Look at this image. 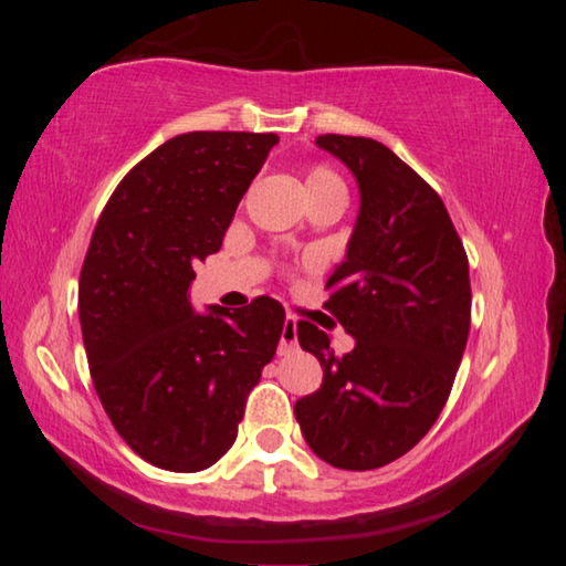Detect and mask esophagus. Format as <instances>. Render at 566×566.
Segmentation results:
<instances>
[{
  "label": "esophagus",
  "instance_id": "obj_1",
  "mask_svg": "<svg viewBox=\"0 0 566 566\" xmlns=\"http://www.w3.org/2000/svg\"><path fill=\"white\" fill-rule=\"evenodd\" d=\"M296 349V319L292 314H286L282 324V337H280V354H290Z\"/></svg>",
  "mask_w": 566,
  "mask_h": 566
}]
</instances>
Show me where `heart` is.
I'll return each mask as SVG.
<instances>
[{
    "label": "heart",
    "instance_id": "heart-1",
    "mask_svg": "<svg viewBox=\"0 0 566 566\" xmlns=\"http://www.w3.org/2000/svg\"><path fill=\"white\" fill-rule=\"evenodd\" d=\"M332 187H342L339 177L334 175V171L324 169V167H314L310 175H306V195H319L324 189H332Z\"/></svg>",
    "mask_w": 566,
    "mask_h": 566
}]
</instances>
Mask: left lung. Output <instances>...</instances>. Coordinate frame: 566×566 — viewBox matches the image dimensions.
<instances>
[{
    "instance_id": "left-lung-1",
    "label": "left lung",
    "mask_w": 566,
    "mask_h": 566,
    "mask_svg": "<svg viewBox=\"0 0 566 566\" xmlns=\"http://www.w3.org/2000/svg\"><path fill=\"white\" fill-rule=\"evenodd\" d=\"M359 187V214L329 302L354 349L334 357L329 334L296 324V339L324 369L322 387L296 399L312 452L367 472L407 454L444 409L472 319L469 264L437 191L377 139H314Z\"/></svg>"
}]
</instances>
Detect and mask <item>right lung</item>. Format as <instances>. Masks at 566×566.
<instances>
[{
  "label": "right lung",
  "mask_w": 566,
  "mask_h": 566,
  "mask_svg": "<svg viewBox=\"0 0 566 566\" xmlns=\"http://www.w3.org/2000/svg\"><path fill=\"white\" fill-rule=\"evenodd\" d=\"M276 134L189 132L114 189L80 276L94 389L134 452L167 472H202L234 444L244 399L282 337L272 296L195 312V264L217 254Z\"/></svg>",
  "instance_id": "add662e5"
}]
</instances>
